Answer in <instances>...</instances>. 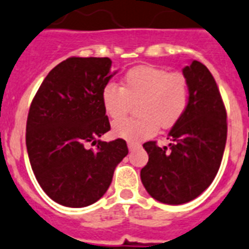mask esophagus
Listing matches in <instances>:
<instances>
[{"label":"esophagus","mask_w":249,"mask_h":249,"mask_svg":"<svg viewBox=\"0 0 249 249\" xmlns=\"http://www.w3.org/2000/svg\"><path fill=\"white\" fill-rule=\"evenodd\" d=\"M127 146H128L129 150H135V148L141 147V143H140V142H132V141H129L128 143H127Z\"/></svg>","instance_id":"1"}]
</instances>
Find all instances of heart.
I'll use <instances>...</instances> for the list:
<instances>
[{
    "label": "heart",
    "instance_id": "1",
    "mask_svg": "<svg viewBox=\"0 0 249 249\" xmlns=\"http://www.w3.org/2000/svg\"><path fill=\"white\" fill-rule=\"evenodd\" d=\"M190 86L181 73H170L154 65H137L123 74L121 87L108 83L102 89V104L110 120L126 116L137 104L136 118L121 120L113 124L117 136L140 141L154 136L159 127L175 126L188 109Z\"/></svg>",
    "mask_w": 249,
    "mask_h": 249
}]
</instances>
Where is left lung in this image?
Instances as JSON below:
<instances>
[{"mask_svg":"<svg viewBox=\"0 0 249 249\" xmlns=\"http://www.w3.org/2000/svg\"><path fill=\"white\" fill-rule=\"evenodd\" d=\"M182 74L190 101L169 132L171 143H143L148 162L141 170L142 184L154 199L170 205L191 201L213 182L227 142V110L209 69L193 60Z\"/></svg>","mask_w":249,"mask_h":249,"instance_id":"obj_1","label":"left lung"}]
</instances>
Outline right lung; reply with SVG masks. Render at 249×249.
I'll list each match as a JSON object with an SVG mask.
<instances>
[{"label": "right lung", "mask_w": 249, "mask_h": 249, "mask_svg": "<svg viewBox=\"0 0 249 249\" xmlns=\"http://www.w3.org/2000/svg\"><path fill=\"white\" fill-rule=\"evenodd\" d=\"M110 67L109 58H68L46 75L30 106V163L42 190L64 207L99 200L128 154L124 140H98L110 129L102 104V89L116 74Z\"/></svg>", "instance_id": "1"}]
</instances>
